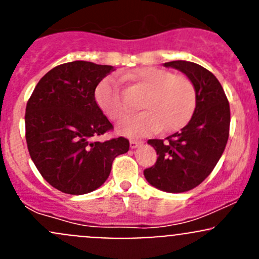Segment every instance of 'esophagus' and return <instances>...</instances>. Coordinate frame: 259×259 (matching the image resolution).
Listing matches in <instances>:
<instances>
[{"instance_id":"34e87169","label":"esophagus","mask_w":259,"mask_h":259,"mask_svg":"<svg viewBox=\"0 0 259 259\" xmlns=\"http://www.w3.org/2000/svg\"><path fill=\"white\" fill-rule=\"evenodd\" d=\"M143 142H140V140H135V139H132L130 140V148L132 149H135L138 148L139 145H142Z\"/></svg>"}]
</instances>
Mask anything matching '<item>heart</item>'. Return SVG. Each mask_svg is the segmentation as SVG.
Returning <instances> with one entry per match:
<instances>
[{
  "mask_svg": "<svg viewBox=\"0 0 259 259\" xmlns=\"http://www.w3.org/2000/svg\"><path fill=\"white\" fill-rule=\"evenodd\" d=\"M124 77L146 91L142 101L145 111L122 119L116 127L120 134L145 137L163 126L166 132H174L184 126L194 113L197 93L189 77L153 66L142 67ZM95 100L110 119H119L129 110L120 81L114 75L99 82Z\"/></svg>",
  "mask_w": 259,
  "mask_h": 259,
  "instance_id": "1",
  "label": "heart"
}]
</instances>
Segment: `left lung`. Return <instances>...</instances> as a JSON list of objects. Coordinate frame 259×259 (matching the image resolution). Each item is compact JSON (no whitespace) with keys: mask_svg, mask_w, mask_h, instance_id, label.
<instances>
[{"mask_svg":"<svg viewBox=\"0 0 259 259\" xmlns=\"http://www.w3.org/2000/svg\"><path fill=\"white\" fill-rule=\"evenodd\" d=\"M165 67L179 70L194 83L197 105L192 119L180 132L150 139L156 163L144 170L149 184L166 193H183L198 187L221 159L229 137L231 110L218 79L194 62L170 61Z\"/></svg>","mask_w":259,"mask_h":259,"instance_id":"obj_1","label":"left lung"}]
</instances>
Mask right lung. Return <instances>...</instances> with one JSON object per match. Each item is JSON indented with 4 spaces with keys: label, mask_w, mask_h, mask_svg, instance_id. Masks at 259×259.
<instances>
[{
    "label": "right lung",
    "mask_w": 259,
    "mask_h": 259,
    "mask_svg": "<svg viewBox=\"0 0 259 259\" xmlns=\"http://www.w3.org/2000/svg\"><path fill=\"white\" fill-rule=\"evenodd\" d=\"M114 70L89 61L59 65L38 81L27 101L28 153L44 179L60 192H94L108 179L114 159L129 150L122 137L95 140L113 129L96 104L95 89Z\"/></svg>",
    "instance_id": "obj_1"
}]
</instances>
